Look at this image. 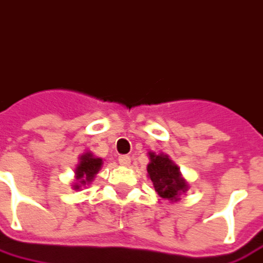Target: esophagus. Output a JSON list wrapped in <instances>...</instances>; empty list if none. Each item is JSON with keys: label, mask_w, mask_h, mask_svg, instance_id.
I'll return each instance as SVG.
<instances>
[{"label": "esophagus", "mask_w": 263, "mask_h": 263, "mask_svg": "<svg viewBox=\"0 0 263 263\" xmlns=\"http://www.w3.org/2000/svg\"><path fill=\"white\" fill-rule=\"evenodd\" d=\"M130 162H132V159H130V156H120L119 157V163H120L121 166H128L130 164Z\"/></svg>", "instance_id": "obj_1"}]
</instances>
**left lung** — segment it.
<instances>
[{"label":"left lung","instance_id":"8db88e82","mask_svg":"<svg viewBox=\"0 0 263 263\" xmlns=\"http://www.w3.org/2000/svg\"><path fill=\"white\" fill-rule=\"evenodd\" d=\"M149 160L147 176L157 195L170 203L179 202L182 195L189 190V183L182 176L179 166L164 153L149 152Z\"/></svg>","mask_w":263,"mask_h":263}]
</instances>
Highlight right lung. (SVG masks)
<instances>
[{
  "instance_id": "right-lung-1",
  "label": "right lung",
  "mask_w": 263,
  "mask_h": 263,
  "mask_svg": "<svg viewBox=\"0 0 263 263\" xmlns=\"http://www.w3.org/2000/svg\"><path fill=\"white\" fill-rule=\"evenodd\" d=\"M103 166V159L94 156L91 152H86L83 155H80L79 163L74 169V190H80L81 187H86L87 184H90L94 180L96 175L100 172Z\"/></svg>"
}]
</instances>
